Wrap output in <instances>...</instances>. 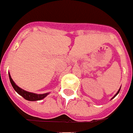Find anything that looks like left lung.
<instances>
[{
  "instance_id": "obj_1",
  "label": "left lung",
  "mask_w": 133,
  "mask_h": 133,
  "mask_svg": "<svg viewBox=\"0 0 133 133\" xmlns=\"http://www.w3.org/2000/svg\"><path fill=\"white\" fill-rule=\"evenodd\" d=\"M119 90H120V89H119V90H118V92H117V93H116V95H115V96H114V97H115V96H116V95H117V94H118V93H119Z\"/></svg>"
}]
</instances>
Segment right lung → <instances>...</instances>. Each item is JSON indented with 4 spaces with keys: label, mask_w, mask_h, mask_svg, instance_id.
Here are the masks:
<instances>
[{
    "label": "right lung",
    "mask_w": 133,
    "mask_h": 133,
    "mask_svg": "<svg viewBox=\"0 0 133 133\" xmlns=\"http://www.w3.org/2000/svg\"><path fill=\"white\" fill-rule=\"evenodd\" d=\"M9 79L10 82H11V84L12 86L14 88L16 92H17L19 95L24 97L26 100H28V101H39V100H41L43 98H44L45 96H47L49 93H45V94H35V93H31V92H28L27 91H25L22 89H21L20 88H19L17 86L16 84L14 83V82L13 81L12 78L11 77V75L10 74H9Z\"/></svg>",
    "instance_id": "add662e5"
}]
</instances>
